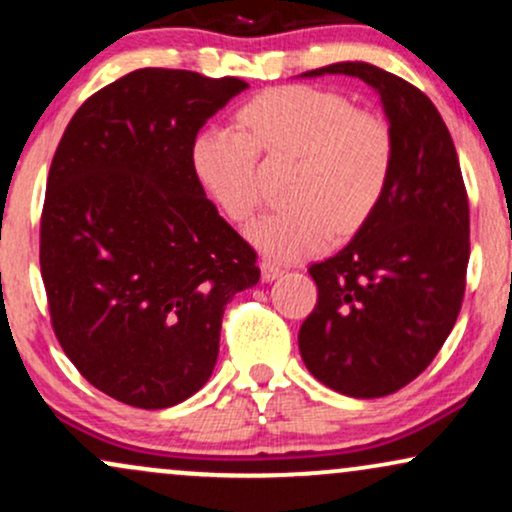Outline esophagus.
<instances>
[{
    "mask_svg": "<svg viewBox=\"0 0 512 512\" xmlns=\"http://www.w3.org/2000/svg\"><path fill=\"white\" fill-rule=\"evenodd\" d=\"M260 269H262V281H274V279H279L281 274H284V267H281V264L269 262V260H264L260 264Z\"/></svg>",
    "mask_w": 512,
    "mask_h": 512,
    "instance_id": "1",
    "label": "esophagus"
}]
</instances>
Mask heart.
Returning <instances> with one entry per match:
<instances>
[{"label": "heart", "instance_id": "obj_1", "mask_svg": "<svg viewBox=\"0 0 512 512\" xmlns=\"http://www.w3.org/2000/svg\"><path fill=\"white\" fill-rule=\"evenodd\" d=\"M240 132L207 127L190 149L192 173L231 221L255 214L257 154L293 158L286 199L248 228L250 243L279 262L330 248L373 219L395 166V137L373 110L315 86H276L238 110Z\"/></svg>", "mask_w": 512, "mask_h": 512}]
</instances>
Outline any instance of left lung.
<instances>
[{"instance_id":"1","label":"left lung","mask_w":512,"mask_h":512,"mask_svg":"<svg viewBox=\"0 0 512 512\" xmlns=\"http://www.w3.org/2000/svg\"><path fill=\"white\" fill-rule=\"evenodd\" d=\"M346 74L380 96L395 137L387 192L354 240L308 269L317 305L298 332L303 363L322 385L373 399L428 368L455 327L469 262V202L443 117L426 93L368 62Z\"/></svg>"}]
</instances>
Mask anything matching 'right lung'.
I'll return each mask as SVG.
<instances>
[{"mask_svg": "<svg viewBox=\"0 0 512 512\" xmlns=\"http://www.w3.org/2000/svg\"><path fill=\"white\" fill-rule=\"evenodd\" d=\"M236 76L146 67L76 110L52 158L40 274L52 330L93 387L139 409L202 390L228 301L260 281L255 250L192 173Z\"/></svg>", "mask_w": 512, "mask_h": 512, "instance_id": "1", "label": "right lung"}]
</instances>
